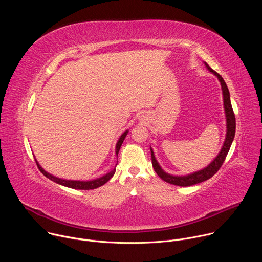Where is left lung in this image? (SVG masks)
<instances>
[{
  "instance_id": "left-lung-1",
  "label": "left lung",
  "mask_w": 262,
  "mask_h": 262,
  "mask_svg": "<svg viewBox=\"0 0 262 262\" xmlns=\"http://www.w3.org/2000/svg\"><path fill=\"white\" fill-rule=\"evenodd\" d=\"M207 69L212 72L213 74L217 77L219 81L221 82V86H222V91H223V97H224V107H225V113H226V120H227V134H226V139L225 142H224V145L221 149V152L216 156V158L203 170H200L198 172H195L193 174L186 175V176H173L170 175L166 172H164L162 170V168L160 167V165L158 164L152 149L150 148L151 150V162H152V167L155 169V171L157 172V174L166 182L171 183V184H175L178 186H190L193 184H197L200 183L202 181H205L207 179H209L210 177H212L222 167L224 161H225L229 149L231 147L232 141L234 139V135H235V115L234 112L231 105V101H230V94H229V90L228 87L225 83V81L223 80V78L220 76V74L214 71L213 69H211L207 63H205Z\"/></svg>"
}]
</instances>
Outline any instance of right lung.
<instances>
[{
    "label": "right lung",
    "instance_id": "obj_1",
    "mask_svg": "<svg viewBox=\"0 0 262 262\" xmlns=\"http://www.w3.org/2000/svg\"><path fill=\"white\" fill-rule=\"evenodd\" d=\"M127 133H128L127 130L124 132V133L121 135L120 139L118 140V142H117V144H116V155H117V156H118V152H119V150H120V147H121V145H122V143H123V141H124V139H125ZM36 164H37V167H38V169L40 170V172H41L46 177L50 178L51 180H53V181H55V182H57V183H59V184H62V185H64V186H67V188L77 189V190H94V189L98 188V186H101V185H103L105 182H107L112 177H113V175L115 174V171H116V169H113L111 172H108V173H106L105 175H103L102 177L97 178V179H94V180H90V181L65 180V179L57 178V177L51 175L50 173L46 172V171L39 166V164H38V162H37V161H36Z\"/></svg>",
    "mask_w": 262,
    "mask_h": 262
}]
</instances>
